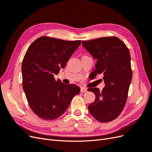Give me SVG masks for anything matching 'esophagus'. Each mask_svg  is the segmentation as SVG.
<instances>
[{"label": "esophagus", "mask_w": 152, "mask_h": 152, "mask_svg": "<svg viewBox=\"0 0 152 152\" xmlns=\"http://www.w3.org/2000/svg\"><path fill=\"white\" fill-rule=\"evenodd\" d=\"M80 92L81 93H86V92H87V88H85V87H81Z\"/></svg>", "instance_id": "1"}]
</instances>
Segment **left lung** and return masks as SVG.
Instances as JSON below:
<instances>
[{
    "label": "left lung",
    "mask_w": 152,
    "mask_h": 152,
    "mask_svg": "<svg viewBox=\"0 0 152 152\" xmlns=\"http://www.w3.org/2000/svg\"><path fill=\"white\" fill-rule=\"evenodd\" d=\"M84 48L98 61L92 73L103 75L105 87L89 88L96 99L88 106L93 117L100 122L116 119L123 110L128 96L132 72L129 49L117 37L82 41Z\"/></svg>",
    "instance_id": "obj_1"
}]
</instances>
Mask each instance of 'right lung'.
<instances>
[{
    "instance_id": "obj_1",
    "label": "right lung",
    "mask_w": 152,
    "mask_h": 152,
    "mask_svg": "<svg viewBox=\"0 0 152 152\" xmlns=\"http://www.w3.org/2000/svg\"><path fill=\"white\" fill-rule=\"evenodd\" d=\"M81 40L66 41L47 36L31 43L22 62L23 88L31 109L39 118L56 119L80 93L75 84H65L54 75L65 67Z\"/></svg>"
}]
</instances>
